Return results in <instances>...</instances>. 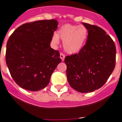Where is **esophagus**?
Segmentation results:
<instances>
[{
  "label": "esophagus",
  "instance_id": "esophagus-1",
  "mask_svg": "<svg viewBox=\"0 0 122 122\" xmlns=\"http://www.w3.org/2000/svg\"><path fill=\"white\" fill-rule=\"evenodd\" d=\"M60 58H61V60L63 61L64 60V58H65V55L63 53H60Z\"/></svg>",
  "mask_w": 122,
  "mask_h": 122
}]
</instances>
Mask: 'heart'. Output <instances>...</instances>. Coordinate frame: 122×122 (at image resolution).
Wrapping results in <instances>:
<instances>
[{
  "label": "heart",
  "mask_w": 122,
  "mask_h": 122,
  "mask_svg": "<svg viewBox=\"0 0 122 122\" xmlns=\"http://www.w3.org/2000/svg\"><path fill=\"white\" fill-rule=\"evenodd\" d=\"M88 37V30L83 26L66 24L58 29L57 34L51 37V43L55 46L60 43V38L63 41L64 50L70 54L79 52L85 45Z\"/></svg>",
  "instance_id": "heart-1"
}]
</instances>
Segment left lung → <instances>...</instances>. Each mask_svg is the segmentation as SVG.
Wrapping results in <instances>:
<instances>
[{
	"instance_id": "left-lung-1",
	"label": "left lung",
	"mask_w": 122,
	"mask_h": 122,
	"mask_svg": "<svg viewBox=\"0 0 122 122\" xmlns=\"http://www.w3.org/2000/svg\"><path fill=\"white\" fill-rule=\"evenodd\" d=\"M88 30L87 41L78 54L67 56L66 74L72 88L89 93L100 88L114 69L116 48L114 41L101 27L82 23Z\"/></svg>"
}]
</instances>
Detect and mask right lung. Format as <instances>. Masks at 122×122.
<instances>
[{
	"label": "right lung",
	"instance_id": "obj_1",
	"mask_svg": "<svg viewBox=\"0 0 122 122\" xmlns=\"http://www.w3.org/2000/svg\"><path fill=\"white\" fill-rule=\"evenodd\" d=\"M56 20H41L18 27L7 43L5 60L11 77L22 88L40 90L47 86L61 60L51 48Z\"/></svg>",
	"mask_w": 122,
	"mask_h": 122
}]
</instances>
